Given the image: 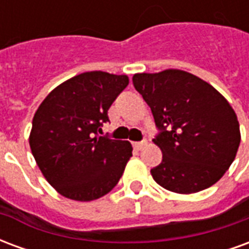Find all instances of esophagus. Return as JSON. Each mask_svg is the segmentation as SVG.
Segmentation results:
<instances>
[{
  "label": "esophagus",
  "instance_id": "1",
  "mask_svg": "<svg viewBox=\"0 0 249 249\" xmlns=\"http://www.w3.org/2000/svg\"><path fill=\"white\" fill-rule=\"evenodd\" d=\"M146 144H148V141L142 140V141H139V142H135V146L137 148V149H139V151H141V149H142V148H144Z\"/></svg>",
  "mask_w": 249,
  "mask_h": 249
}]
</instances>
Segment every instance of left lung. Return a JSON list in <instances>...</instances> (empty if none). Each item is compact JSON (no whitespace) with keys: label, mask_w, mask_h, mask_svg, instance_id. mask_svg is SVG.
<instances>
[{"label":"left lung","mask_w":249,"mask_h":249,"mask_svg":"<svg viewBox=\"0 0 249 249\" xmlns=\"http://www.w3.org/2000/svg\"><path fill=\"white\" fill-rule=\"evenodd\" d=\"M133 85L159 129L162 160L153 180L171 192L196 193L217 183L240 145L235 110L212 85L191 73L168 69L139 73Z\"/></svg>","instance_id":"1"}]
</instances>
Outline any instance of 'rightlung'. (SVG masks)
<instances>
[{"label":"right lung","mask_w":249,"mask_h":249,"mask_svg":"<svg viewBox=\"0 0 249 249\" xmlns=\"http://www.w3.org/2000/svg\"><path fill=\"white\" fill-rule=\"evenodd\" d=\"M128 76L81 73L53 89L37 109L29 144L48 183L71 200L90 201L113 189L132 156L129 141L100 136Z\"/></svg>","instance_id":"right-lung-1"}]
</instances>
